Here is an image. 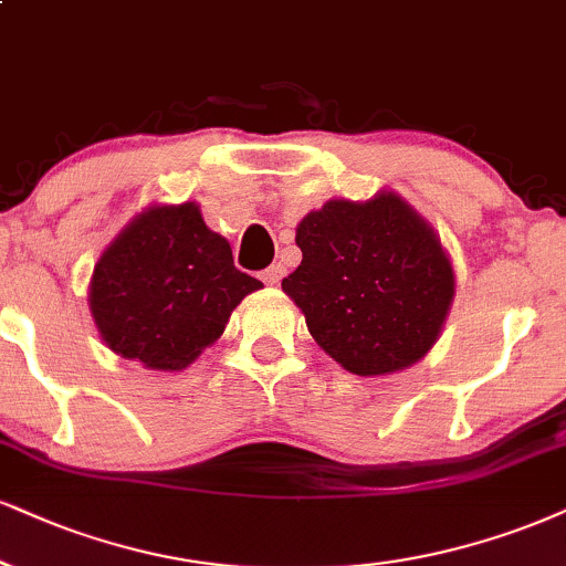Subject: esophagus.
Here are the masks:
<instances>
[{
    "label": "esophagus",
    "instance_id": "obj_1",
    "mask_svg": "<svg viewBox=\"0 0 566 566\" xmlns=\"http://www.w3.org/2000/svg\"><path fill=\"white\" fill-rule=\"evenodd\" d=\"M283 272H285V270H283V264H270L268 270H262V272H260V277H262V281L268 283V285H277V283H281Z\"/></svg>",
    "mask_w": 566,
    "mask_h": 566
}]
</instances>
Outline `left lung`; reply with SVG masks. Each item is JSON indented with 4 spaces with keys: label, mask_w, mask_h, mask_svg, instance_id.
<instances>
[{
    "label": "left lung",
    "mask_w": 566,
    "mask_h": 566,
    "mask_svg": "<svg viewBox=\"0 0 566 566\" xmlns=\"http://www.w3.org/2000/svg\"><path fill=\"white\" fill-rule=\"evenodd\" d=\"M302 264L283 291L312 338L354 375H386L430 352L453 270L432 228L396 193L333 199L298 222Z\"/></svg>",
    "instance_id": "obj_1"
}]
</instances>
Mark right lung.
Returning a JSON list of instances; mask_svg holds the SVG:
<instances>
[{
  "mask_svg": "<svg viewBox=\"0 0 566 566\" xmlns=\"http://www.w3.org/2000/svg\"><path fill=\"white\" fill-rule=\"evenodd\" d=\"M256 277L233 264L197 205L151 207L109 243L91 277L104 344L149 369H184L226 331Z\"/></svg>",
  "mask_w": 566,
  "mask_h": 566,
  "instance_id": "1",
  "label": "right lung"
}]
</instances>
